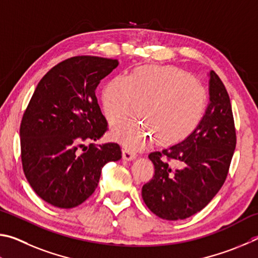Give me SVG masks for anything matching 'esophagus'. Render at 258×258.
Returning a JSON list of instances; mask_svg holds the SVG:
<instances>
[{
	"label": "esophagus",
	"mask_w": 258,
	"mask_h": 258,
	"mask_svg": "<svg viewBox=\"0 0 258 258\" xmlns=\"http://www.w3.org/2000/svg\"><path fill=\"white\" fill-rule=\"evenodd\" d=\"M122 155H123V159L126 161H133L137 156L136 152L132 150V148H124L123 152H122Z\"/></svg>",
	"instance_id": "obj_1"
}]
</instances>
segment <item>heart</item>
Masks as SVG:
<instances>
[{"instance_id": "obj_1", "label": "heart", "mask_w": 258, "mask_h": 258, "mask_svg": "<svg viewBox=\"0 0 258 258\" xmlns=\"http://www.w3.org/2000/svg\"><path fill=\"white\" fill-rule=\"evenodd\" d=\"M142 121H129L113 133L130 148H142L153 138L172 145L195 132L204 117L207 93L200 81L178 68L143 66L116 76L102 93V110L111 125L137 112Z\"/></svg>"}]
</instances>
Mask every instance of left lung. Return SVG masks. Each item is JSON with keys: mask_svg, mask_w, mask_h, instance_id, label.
Wrapping results in <instances>:
<instances>
[{"mask_svg": "<svg viewBox=\"0 0 258 258\" xmlns=\"http://www.w3.org/2000/svg\"><path fill=\"white\" fill-rule=\"evenodd\" d=\"M236 143L229 94L212 70L210 104L198 128L181 143L148 155L154 175L142 189L148 209L169 221L202 211L223 186Z\"/></svg>", "mask_w": 258, "mask_h": 258, "instance_id": "1", "label": "left lung"}]
</instances>
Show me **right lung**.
<instances>
[{
    "label": "right lung",
    "instance_id": "right-lung-1",
    "mask_svg": "<svg viewBox=\"0 0 258 258\" xmlns=\"http://www.w3.org/2000/svg\"><path fill=\"white\" fill-rule=\"evenodd\" d=\"M117 64L99 56L67 58L40 79L30 98L20 124L22 169L48 204L80 205L96 189L103 166L121 159L119 144L93 143L107 132L95 92Z\"/></svg>",
    "mask_w": 258,
    "mask_h": 258
}]
</instances>
